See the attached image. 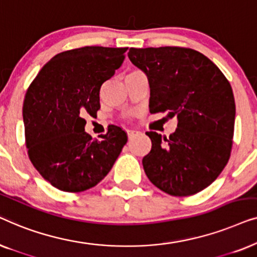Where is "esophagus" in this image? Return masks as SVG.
<instances>
[{"instance_id": "obj_1", "label": "esophagus", "mask_w": 257, "mask_h": 257, "mask_svg": "<svg viewBox=\"0 0 257 257\" xmlns=\"http://www.w3.org/2000/svg\"><path fill=\"white\" fill-rule=\"evenodd\" d=\"M127 137H128V139H131L133 136H136L137 133H138V131H136V130H127Z\"/></svg>"}]
</instances>
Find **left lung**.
<instances>
[{
	"mask_svg": "<svg viewBox=\"0 0 257 257\" xmlns=\"http://www.w3.org/2000/svg\"><path fill=\"white\" fill-rule=\"evenodd\" d=\"M127 55L149 79L151 113L178 119L168 138L146 132L152 149L143 158L144 171L167 194H196L229 160L235 121L230 84L209 58L189 48H131Z\"/></svg>",
	"mask_w": 257,
	"mask_h": 257,
	"instance_id": "1",
	"label": "left lung"
}]
</instances>
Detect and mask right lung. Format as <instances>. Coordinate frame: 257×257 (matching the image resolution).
<instances>
[{"label":"right lung","instance_id":"add662e5","mask_svg":"<svg viewBox=\"0 0 257 257\" xmlns=\"http://www.w3.org/2000/svg\"><path fill=\"white\" fill-rule=\"evenodd\" d=\"M127 48L84 47L52 57L30 84L23 103L28 156L59 191L78 193L106 177L127 142L112 125L101 140L85 132L96 117L104 82L120 68Z\"/></svg>","mask_w":257,"mask_h":257}]
</instances>
